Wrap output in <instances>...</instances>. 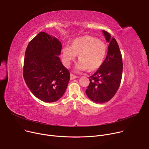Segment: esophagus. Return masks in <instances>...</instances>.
Wrapping results in <instances>:
<instances>
[{"instance_id": "1", "label": "esophagus", "mask_w": 149, "mask_h": 149, "mask_svg": "<svg viewBox=\"0 0 149 149\" xmlns=\"http://www.w3.org/2000/svg\"><path fill=\"white\" fill-rule=\"evenodd\" d=\"M70 77H71V80L74 79H75V78H77V76L74 75V74H70Z\"/></svg>"}]
</instances>
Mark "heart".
Wrapping results in <instances>:
<instances>
[{
    "mask_svg": "<svg viewBox=\"0 0 149 149\" xmlns=\"http://www.w3.org/2000/svg\"><path fill=\"white\" fill-rule=\"evenodd\" d=\"M107 54V46L97 38L86 36L76 38L72 44H65L62 50L63 62L69 67L79 54V61L75 65L77 71H84L88 68L94 71L99 68Z\"/></svg>",
    "mask_w": 149,
    "mask_h": 149,
    "instance_id": "b5f03b06",
    "label": "heart"
}]
</instances>
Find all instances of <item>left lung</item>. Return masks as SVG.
<instances>
[{
    "mask_svg": "<svg viewBox=\"0 0 149 149\" xmlns=\"http://www.w3.org/2000/svg\"><path fill=\"white\" fill-rule=\"evenodd\" d=\"M102 33L109 43L107 56L99 69L90 77V84L86 91L88 97L95 103L110 100L117 91L123 73L122 56L117 40L104 30Z\"/></svg>",
    "mask_w": 149,
    "mask_h": 149,
    "instance_id": "left-lung-1",
    "label": "left lung"
}]
</instances>
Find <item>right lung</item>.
I'll use <instances>...</instances> for the list:
<instances>
[{
  "label": "right lung",
  "instance_id": "1",
  "mask_svg": "<svg viewBox=\"0 0 149 149\" xmlns=\"http://www.w3.org/2000/svg\"><path fill=\"white\" fill-rule=\"evenodd\" d=\"M62 45L58 38L39 32L26 48L24 78L38 99L52 102L62 97L70 79V71L60 60Z\"/></svg>",
  "mask_w": 149,
  "mask_h": 149
}]
</instances>
